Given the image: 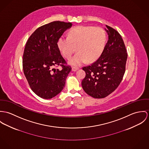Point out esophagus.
Wrapping results in <instances>:
<instances>
[{"instance_id":"esophagus-1","label":"esophagus","mask_w":149,"mask_h":149,"mask_svg":"<svg viewBox=\"0 0 149 149\" xmlns=\"http://www.w3.org/2000/svg\"><path fill=\"white\" fill-rule=\"evenodd\" d=\"M78 69H79L78 67H72V71H77Z\"/></svg>"}]
</instances>
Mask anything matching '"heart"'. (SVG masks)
Returning a JSON list of instances; mask_svg holds the SVG:
<instances>
[{
	"mask_svg": "<svg viewBox=\"0 0 149 149\" xmlns=\"http://www.w3.org/2000/svg\"><path fill=\"white\" fill-rule=\"evenodd\" d=\"M106 36L99 27L79 26L70 30L68 37L62 36L58 41V46L66 58H69L76 50L78 52L68 62L78 66L97 60L104 49Z\"/></svg>",
	"mask_w": 149,
	"mask_h": 149,
	"instance_id": "obj_1",
	"label": "heart"
}]
</instances>
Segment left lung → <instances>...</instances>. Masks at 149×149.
Returning <instances> with one entry per match:
<instances>
[{
    "instance_id": "8db88e82",
    "label": "left lung",
    "mask_w": 149,
    "mask_h": 149,
    "mask_svg": "<svg viewBox=\"0 0 149 149\" xmlns=\"http://www.w3.org/2000/svg\"><path fill=\"white\" fill-rule=\"evenodd\" d=\"M108 41L99 59L90 66L83 67L86 77L82 86L84 91L94 98H103L112 93L121 82L127 54L120 35L106 25Z\"/></svg>"
}]
</instances>
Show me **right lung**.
Segmentation results:
<instances>
[{
  "label": "right lung",
  "instance_id": "right-lung-1",
  "mask_svg": "<svg viewBox=\"0 0 149 149\" xmlns=\"http://www.w3.org/2000/svg\"><path fill=\"white\" fill-rule=\"evenodd\" d=\"M70 22L54 21L37 29L29 38L24 50L23 68L33 93L51 99L63 89L71 67L61 54L58 41L71 27ZM60 65L61 69L55 66Z\"/></svg>",
  "mask_w": 149,
  "mask_h": 149
}]
</instances>
